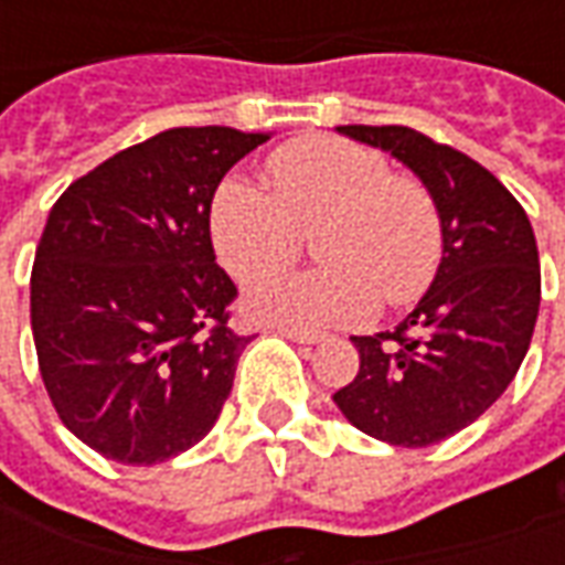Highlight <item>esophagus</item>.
<instances>
[{"mask_svg":"<svg viewBox=\"0 0 565 565\" xmlns=\"http://www.w3.org/2000/svg\"><path fill=\"white\" fill-rule=\"evenodd\" d=\"M284 335V339H290V342H296V344H318L320 339H323V335H320V332H308V330H294V327H281V330H278Z\"/></svg>","mask_w":565,"mask_h":565,"instance_id":"34e87169","label":"esophagus"}]
</instances>
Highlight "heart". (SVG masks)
<instances>
[{"mask_svg": "<svg viewBox=\"0 0 565 565\" xmlns=\"http://www.w3.org/2000/svg\"><path fill=\"white\" fill-rule=\"evenodd\" d=\"M269 190L238 178L214 190L209 230L223 269L254 284L294 266L302 235L318 233L323 269L259 284L247 299L257 318L290 327L366 323L381 299L417 302L445 257L433 193L412 174L391 172L379 150L302 136L266 160Z\"/></svg>", "mask_w": 565, "mask_h": 565, "instance_id": "b5f03b06", "label": "heart"}]
</instances>
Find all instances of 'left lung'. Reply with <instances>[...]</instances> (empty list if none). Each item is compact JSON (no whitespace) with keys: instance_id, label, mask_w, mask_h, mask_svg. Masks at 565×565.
Returning <instances> with one entry per match:
<instances>
[{"instance_id":"1","label":"left lung","mask_w":565,"mask_h":565,"mask_svg":"<svg viewBox=\"0 0 565 565\" xmlns=\"http://www.w3.org/2000/svg\"><path fill=\"white\" fill-rule=\"evenodd\" d=\"M387 150L433 193L445 257L393 332L351 335L356 379L332 403L366 436L426 448L460 433L505 393L533 339L542 271L521 202L460 150L408 127H339Z\"/></svg>"}]
</instances>
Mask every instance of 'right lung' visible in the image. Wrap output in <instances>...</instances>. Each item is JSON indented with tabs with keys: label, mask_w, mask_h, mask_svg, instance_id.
I'll return each mask as SVG.
<instances>
[{
	"label": "right lung",
	"mask_w": 565,
	"mask_h": 565,
	"mask_svg": "<svg viewBox=\"0 0 565 565\" xmlns=\"http://www.w3.org/2000/svg\"><path fill=\"white\" fill-rule=\"evenodd\" d=\"M269 139L178 127L72 181L44 223L30 278L39 369L60 420L124 466L209 436L250 335L214 263L209 211L223 174Z\"/></svg>",
	"instance_id": "1"
}]
</instances>
